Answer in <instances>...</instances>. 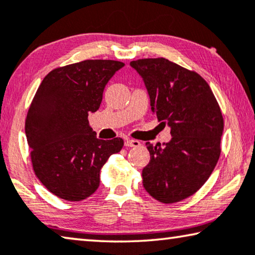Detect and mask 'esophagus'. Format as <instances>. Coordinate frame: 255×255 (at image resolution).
<instances>
[{
    "label": "esophagus",
    "mask_w": 255,
    "mask_h": 255,
    "mask_svg": "<svg viewBox=\"0 0 255 255\" xmlns=\"http://www.w3.org/2000/svg\"><path fill=\"white\" fill-rule=\"evenodd\" d=\"M125 145L128 147H138L140 146V142L137 139H127L126 142H125Z\"/></svg>",
    "instance_id": "34e87169"
}]
</instances>
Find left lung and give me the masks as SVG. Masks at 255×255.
Segmentation results:
<instances>
[{
	"label": "left lung",
	"mask_w": 255,
	"mask_h": 255,
	"mask_svg": "<svg viewBox=\"0 0 255 255\" xmlns=\"http://www.w3.org/2000/svg\"><path fill=\"white\" fill-rule=\"evenodd\" d=\"M130 66L142 76L152 111L167 123L169 143H146L151 155L143 169V186L161 203L192 196L205 184L221 153L224 118L204 78L164 58L139 59Z\"/></svg>",
	"instance_id": "8db88e82"
}]
</instances>
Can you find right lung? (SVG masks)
I'll return each instance as SVG.
<instances>
[{
	"label": "right lung",
	"instance_id": "obj_1",
	"mask_svg": "<svg viewBox=\"0 0 255 255\" xmlns=\"http://www.w3.org/2000/svg\"><path fill=\"white\" fill-rule=\"evenodd\" d=\"M125 66L115 60H85L44 77L27 113L25 130L34 172L60 199L78 202L100 186L101 169L121 151L124 139L96 138L88 113L99 110L106 85Z\"/></svg>",
	"mask_w": 255,
	"mask_h": 255
}]
</instances>
